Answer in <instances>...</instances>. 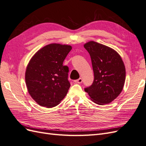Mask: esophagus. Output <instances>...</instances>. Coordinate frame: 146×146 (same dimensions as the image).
Segmentation results:
<instances>
[{
  "instance_id": "1",
  "label": "esophagus",
  "mask_w": 146,
  "mask_h": 146,
  "mask_svg": "<svg viewBox=\"0 0 146 146\" xmlns=\"http://www.w3.org/2000/svg\"><path fill=\"white\" fill-rule=\"evenodd\" d=\"M74 82H75V83H82L83 82V80H82V78H80L77 79V80H75V81H74Z\"/></svg>"
}]
</instances>
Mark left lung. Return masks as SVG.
<instances>
[{
  "label": "left lung",
  "mask_w": 146,
  "mask_h": 146,
  "mask_svg": "<svg viewBox=\"0 0 146 146\" xmlns=\"http://www.w3.org/2000/svg\"><path fill=\"white\" fill-rule=\"evenodd\" d=\"M89 53L94 71V82L85 88L97 104L111 102L121 92L125 80V68L121 56L113 48L94 41L84 45Z\"/></svg>",
  "instance_id": "8db88e82"
}]
</instances>
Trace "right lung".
Returning a JSON list of instances; mask_svg holds the SVG:
<instances>
[{"mask_svg": "<svg viewBox=\"0 0 146 146\" xmlns=\"http://www.w3.org/2000/svg\"><path fill=\"white\" fill-rule=\"evenodd\" d=\"M72 47L50 44L35 54L27 65L25 83L29 93L42 107L58 105L68 93L69 68L63 61Z\"/></svg>", "mask_w": 146, "mask_h": 146, "instance_id": "right-lung-1", "label": "right lung"}]
</instances>
